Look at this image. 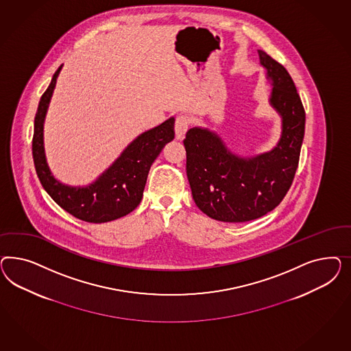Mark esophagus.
Wrapping results in <instances>:
<instances>
[{"mask_svg":"<svg viewBox=\"0 0 351 351\" xmlns=\"http://www.w3.org/2000/svg\"><path fill=\"white\" fill-rule=\"evenodd\" d=\"M189 128V119L185 116H179L175 121V135L178 140H182L185 138V134Z\"/></svg>","mask_w":351,"mask_h":351,"instance_id":"obj_1","label":"esophagus"}]
</instances>
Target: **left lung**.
<instances>
[{
    "label": "left lung",
    "mask_w": 351,
    "mask_h": 351,
    "mask_svg": "<svg viewBox=\"0 0 351 351\" xmlns=\"http://www.w3.org/2000/svg\"><path fill=\"white\" fill-rule=\"evenodd\" d=\"M258 56L273 86L269 103L282 117L276 147L243 158L207 128H191L184 138L193 199L203 213L223 223H245L273 211L298 170L305 109L287 69L263 50Z\"/></svg>",
    "instance_id": "8db88e82"
}]
</instances>
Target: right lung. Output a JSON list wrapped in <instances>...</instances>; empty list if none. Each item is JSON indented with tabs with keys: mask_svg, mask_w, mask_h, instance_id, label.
<instances>
[{
	"mask_svg": "<svg viewBox=\"0 0 351 351\" xmlns=\"http://www.w3.org/2000/svg\"><path fill=\"white\" fill-rule=\"evenodd\" d=\"M62 65L53 73L43 93L34 117L33 162L43 189L66 213L87 223H108L132 213L143 198L152 163L163 147L173 140L175 118L138 135L113 165L87 186H69L53 178L43 148V122L50 104L56 78Z\"/></svg>",
	"mask_w": 351,
	"mask_h": 351,
	"instance_id": "right-lung-1",
	"label": "right lung"
}]
</instances>
